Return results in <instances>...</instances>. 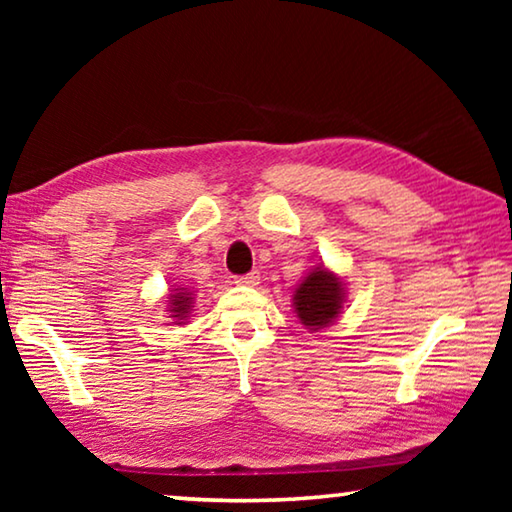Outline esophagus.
<instances>
[{
    "label": "esophagus",
    "mask_w": 512,
    "mask_h": 512,
    "mask_svg": "<svg viewBox=\"0 0 512 512\" xmlns=\"http://www.w3.org/2000/svg\"><path fill=\"white\" fill-rule=\"evenodd\" d=\"M235 282L241 284V287H255V284H259V275L255 271L248 273V275H239Z\"/></svg>",
    "instance_id": "1"
}]
</instances>
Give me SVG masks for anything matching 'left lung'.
Here are the masks:
<instances>
[{
  "mask_svg": "<svg viewBox=\"0 0 512 512\" xmlns=\"http://www.w3.org/2000/svg\"><path fill=\"white\" fill-rule=\"evenodd\" d=\"M345 302L343 280L336 273L327 271L320 264L311 271L305 280L298 284L293 293V309L302 325L311 332L334 325V320L341 316Z\"/></svg>",
  "mask_w": 512,
  "mask_h": 512,
  "instance_id": "1",
  "label": "left lung"
}]
</instances>
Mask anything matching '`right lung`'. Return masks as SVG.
<instances>
[{
	"mask_svg": "<svg viewBox=\"0 0 512 512\" xmlns=\"http://www.w3.org/2000/svg\"><path fill=\"white\" fill-rule=\"evenodd\" d=\"M169 307L167 311L171 314V318L176 320V325L185 323L189 318V311L194 307V300H192V293L187 289H173V293H169Z\"/></svg>",
	"mask_w": 512,
	"mask_h": 512,
	"instance_id": "obj_1",
	"label": "right lung"
}]
</instances>
